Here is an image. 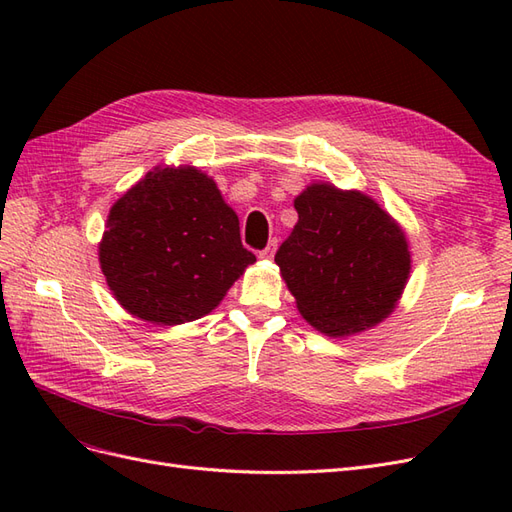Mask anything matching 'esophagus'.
I'll list each match as a JSON object with an SVG mask.
<instances>
[{"label":"esophagus","instance_id":"obj_1","mask_svg":"<svg viewBox=\"0 0 512 512\" xmlns=\"http://www.w3.org/2000/svg\"><path fill=\"white\" fill-rule=\"evenodd\" d=\"M275 250H277V241L273 239V241H269V245L265 247V250H260V258H273L275 256Z\"/></svg>","mask_w":512,"mask_h":512}]
</instances>
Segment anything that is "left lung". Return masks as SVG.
I'll return each mask as SVG.
<instances>
[{
  "mask_svg": "<svg viewBox=\"0 0 512 512\" xmlns=\"http://www.w3.org/2000/svg\"><path fill=\"white\" fill-rule=\"evenodd\" d=\"M299 222L275 254L301 316L344 337L389 316L410 277L408 239L374 198L312 183L294 198Z\"/></svg>",
  "mask_w": 512,
  "mask_h": 512,
  "instance_id": "left-lung-1",
  "label": "left lung"
}]
</instances>
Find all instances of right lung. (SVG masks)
<instances>
[{
    "instance_id": "obj_1",
    "label": "right lung",
    "mask_w": 512,
    "mask_h": 512,
    "mask_svg": "<svg viewBox=\"0 0 512 512\" xmlns=\"http://www.w3.org/2000/svg\"><path fill=\"white\" fill-rule=\"evenodd\" d=\"M100 267L132 316L173 327L207 316L256 256L218 185L194 166L153 168L111 207Z\"/></svg>"
}]
</instances>
